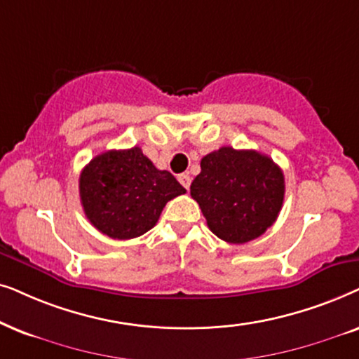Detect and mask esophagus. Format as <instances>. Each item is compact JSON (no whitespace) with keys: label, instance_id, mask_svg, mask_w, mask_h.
Wrapping results in <instances>:
<instances>
[{"label":"esophagus","instance_id":"1","mask_svg":"<svg viewBox=\"0 0 359 359\" xmlns=\"http://www.w3.org/2000/svg\"><path fill=\"white\" fill-rule=\"evenodd\" d=\"M179 182L182 184L184 189H190V182H192V177H190L189 174H180L179 175Z\"/></svg>","mask_w":359,"mask_h":359}]
</instances>
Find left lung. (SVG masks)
<instances>
[{"label": "left lung", "instance_id": "obj_1", "mask_svg": "<svg viewBox=\"0 0 359 359\" xmlns=\"http://www.w3.org/2000/svg\"><path fill=\"white\" fill-rule=\"evenodd\" d=\"M190 195L219 240L243 245L272 226L284 202V174L257 151L219 147L200 162Z\"/></svg>", "mask_w": 359, "mask_h": 359}]
</instances>
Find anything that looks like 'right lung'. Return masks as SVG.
Returning <instances> with one entry per match:
<instances>
[{
    "label": "right lung",
    "mask_w": 359,
    "mask_h": 359,
    "mask_svg": "<svg viewBox=\"0 0 359 359\" xmlns=\"http://www.w3.org/2000/svg\"><path fill=\"white\" fill-rule=\"evenodd\" d=\"M79 189L90 223L113 240L144 235L165 203L185 194L169 170L157 169L136 146L93 157L80 174Z\"/></svg>",
    "instance_id": "add662e5"
}]
</instances>
